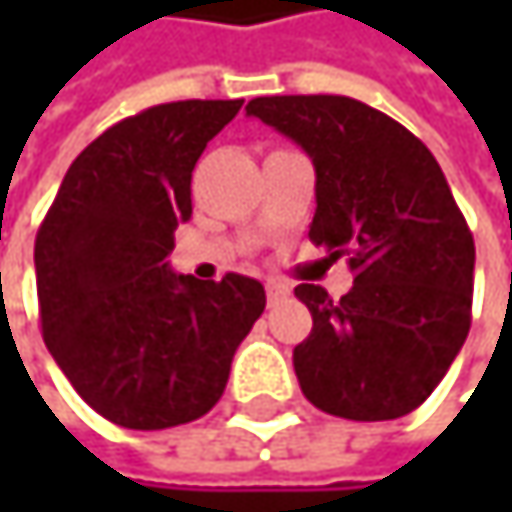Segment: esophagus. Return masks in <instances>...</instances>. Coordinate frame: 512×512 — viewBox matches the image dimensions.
<instances>
[{
    "instance_id": "1",
    "label": "esophagus",
    "mask_w": 512,
    "mask_h": 512,
    "mask_svg": "<svg viewBox=\"0 0 512 512\" xmlns=\"http://www.w3.org/2000/svg\"><path fill=\"white\" fill-rule=\"evenodd\" d=\"M287 296H290L287 284H281V281H266V302H269V305H278V302H284Z\"/></svg>"
}]
</instances>
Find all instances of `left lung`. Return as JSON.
<instances>
[{"instance_id":"8db88e82","label":"left lung","mask_w":512,"mask_h":512,"mask_svg":"<svg viewBox=\"0 0 512 512\" xmlns=\"http://www.w3.org/2000/svg\"><path fill=\"white\" fill-rule=\"evenodd\" d=\"M246 112L311 156L308 237L353 269L341 299L320 284L296 287L314 320L293 350L302 394L350 421L409 415L442 382L471 326L474 240L436 156L353 97H255Z\"/></svg>"}]
</instances>
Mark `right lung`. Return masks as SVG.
Returning a JSON list of instances; mask_svg holds the SVG:
<instances>
[{
  "label": "right lung",
  "mask_w": 512,
  "mask_h": 512,
  "mask_svg": "<svg viewBox=\"0 0 512 512\" xmlns=\"http://www.w3.org/2000/svg\"><path fill=\"white\" fill-rule=\"evenodd\" d=\"M243 100L151 106L97 136L67 168L35 240L41 332L76 394L127 430L207 415L263 284L171 272L174 231L192 216V168Z\"/></svg>",
  "instance_id": "obj_1"
}]
</instances>
